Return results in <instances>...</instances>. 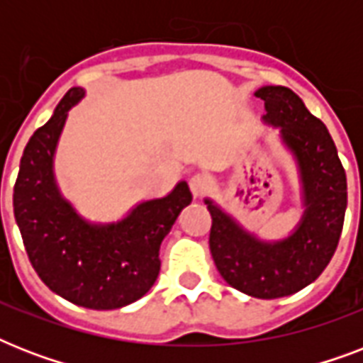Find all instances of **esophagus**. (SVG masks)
<instances>
[{
	"instance_id": "1",
	"label": "esophagus",
	"mask_w": 363,
	"mask_h": 363,
	"mask_svg": "<svg viewBox=\"0 0 363 363\" xmlns=\"http://www.w3.org/2000/svg\"><path fill=\"white\" fill-rule=\"evenodd\" d=\"M190 190H192L194 198H201L211 190L209 177L205 175H194L190 179Z\"/></svg>"
}]
</instances>
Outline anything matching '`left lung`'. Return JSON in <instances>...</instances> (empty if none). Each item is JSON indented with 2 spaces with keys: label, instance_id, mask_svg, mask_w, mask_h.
I'll list each match as a JSON object with an SVG mask.
<instances>
[{
  "label": "left lung",
  "instance_id": "left-lung-1",
  "mask_svg": "<svg viewBox=\"0 0 363 363\" xmlns=\"http://www.w3.org/2000/svg\"><path fill=\"white\" fill-rule=\"evenodd\" d=\"M264 124L279 128L299 177L303 215L281 239L248 232L228 211L205 198L213 216L209 247L222 279L239 292L259 299L292 296L309 286L337 248L347 211V175L324 122L307 111L286 86H262Z\"/></svg>",
  "mask_w": 363,
  "mask_h": 363
}]
</instances>
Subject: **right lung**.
I'll list each match as a JSON object with an SVG mask.
<instances>
[{"label":"right lung","instance_id":"add662e5","mask_svg":"<svg viewBox=\"0 0 363 363\" xmlns=\"http://www.w3.org/2000/svg\"><path fill=\"white\" fill-rule=\"evenodd\" d=\"M86 90L71 88L30 137L14 184V218L33 269L54 294L86 309L133 303L160 273V245L190 205L186 181L164 198L145 199L115 222H90L62 196L54 156L71 107Z\"/></svg>","mask_w":363,"mask_h":363}]
</instances>
